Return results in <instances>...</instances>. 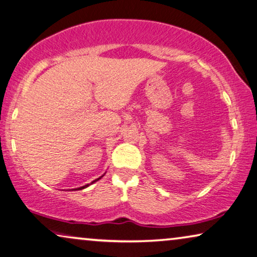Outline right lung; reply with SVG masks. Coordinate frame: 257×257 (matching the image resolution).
I'll list each match as a JSON object with an SVG mask.
<instances>
[{"mask_svg":"<svg viewBox=\"0 0 257 257\" xmlns=\"http://www.w3.org/2000/svg\"><path fill=\"white\" fill-rule=\"evenodd\" d=\"M99 179H101V178H98V179H95V180H94V181H92L91 183H93V182H95V181H98V180H99ZM87 186H89V185H85V186H83V187H79V188H76V189H74V190H80V189H84V188H86V187H87Z\"/></svg>","mask_w":257,"mask_h":257,"instance_id":"obj_1","label":"right lung"}]
</instances>
